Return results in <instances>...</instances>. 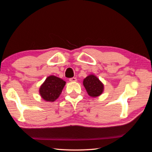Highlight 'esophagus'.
I'll return each mask as SVG.
<instances>
[{
	"label": "esophagus",
	"instance_id": "34e87169",
	"mask_svg": "<svg viewBox=\"0 0 152 152\" xmlns=\"http://www.w3.org/2000/svg\"><path fill=\"white\" fill-rule=\"evenodd\" d=\"M69 80H70V82H75L77 81V79L75 77H72V78H70V79H69Z\"/></svg>",
	"mask_w": 152,
	"mask_h": 152
}]
</instances>
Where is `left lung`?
<instances>
[{
  "label": "left lung",
  "mask_w": 152,
  "mask_h": 152,
  "mask_svg": "<svg viewBox=\"0 0 152 152\" xmlns=\"http://www.w3.org/2000/svg\"><path fill=\"white\" fill-rule=\"evenodd\" d=\"M83 85L91 97H98L103 93L104 85L94 75H89L84 79Z\"/></svg>",
  "instance_id": "8db88e82"
}]
</instances>
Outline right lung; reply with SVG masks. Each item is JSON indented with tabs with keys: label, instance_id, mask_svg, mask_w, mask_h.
I'll use <instances>...</instances> for the list:
<instances>
[{
	"label": "right lung",
	"instance_id": "add662e5",
	"mask_svg": "<svg viewBox=\"0 0 152 152\" xmlns=\"http://www.w3.org/2000/svg\"><path fill=\"white\" fill-rule=\"evenodd\" d=\"M66 82L59 77L50 75L47 77L39 89L41 97L46 102H53L61 94Z\"/></svg>",
	"mask_w": 152,
	"mask_h": 152
}]
</instances>
